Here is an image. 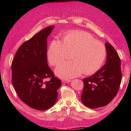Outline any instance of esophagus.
Returning a JSON list of instances; mask_svg holds the SVG:
<instances>
[{
  "mask_svg": "<svg viewBox=\"0 0 131 131\" xmlns=\"http://www.w3.org/2000/svg\"><path fill=\"white\" fill-rule=\"evenodd\" d=\"M70 81V80H62V82L63 83H67V82H69Z\"/></svg>",
  "mask_w": 131,
  "mask_h": 131,
  "instance_id": "34e87169",
  "label": "esophagus"
}]
</instances>
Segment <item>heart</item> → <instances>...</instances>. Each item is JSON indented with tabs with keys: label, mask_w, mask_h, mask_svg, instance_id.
<instances>
[{
	"label": "heart",
	"mask_w": 131,
	"mask_h": 131,
	"mask_svg": "<svg viewBox=\"0 0 131 131\" xmlns=\"http://www.w3.org/2000/svg\"><path fill=\"white\" fill-rule=\"evenodd\" d=\"M68 52H72L73 60L62 63L55 70L57 76L63 79L76 77L82 72L85 75L97 72L106 56L104 45L89 33L80 30L68 31L62 41L52 40L47 50V60L50 65L56 66L67 57Z\"/></svg>",
	"instance_id": "1"
}]
</instances>
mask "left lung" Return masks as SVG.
<instances>
[{
    "mask_svg": "<svg viewBox=\"0 0 131 131\" xmlns=\"http://www.w3.org/2000/svg\"><path fill=\"white\" fill-rule=\"evenodd\" d=\"M105 64L92 76L83 79L84 88L81 96L82 103L90 108L108 105L116 96L122 80L121 60L114 47L105 43Z\"/></svg>",
    "mask_w": 131,
    "mask_h": 131,
    "instance_id": "left-lung-1",
    "label": "left lung"
}]
</instances>
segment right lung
<instances>
[{
  "mask_svg": "<svg viewBox=\"0 0 131 131\" xmlns=\"http://www.w3.org/2000/svg\"><path fill=\"white\" fill-rule=\"evenodd\" d=\"M53 28L47 27L23 42L11 64V81L18 97L38 110L49 109L55 104L61 85L47 64V38ZM48 78L49 81L45 82Z\"/></svg>",
  "mask_w": 131,
  "mask_h": 131,
  "instance_id": "obj_1",
  "label": "right lung"
}]
</instances>
